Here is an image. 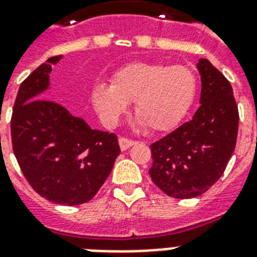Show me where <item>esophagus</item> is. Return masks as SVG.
<instances>
[{"label": "esophagus", "mask_w": 257, "mask_h": 257, "mask_svg": "<svg viewBox=\"0 0 257 257\" xmlns=\"http://www.w3.org/2000/svg\"><path fill=\"white\" fill-rule=\"evenodd\" d=\"M118 144H120L121 151H126V149L136 144V141L131 140V139H126V137H120V139H118Z\"/></svg>", "instance_id": "34e87169"}]
</instances>
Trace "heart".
<instances>
[{
  "mask_svg": "<svg viewBox=\"0 0 257 257\" xmlns=\"http://www.w3.org/2000/svg\"><path fill=\"white\" fill-rule=\"evenodd\" d=\"M197 92L195 72L184 65L136 61L112 74V84L96 82L90 101L106 126L118 122L135 102V114L149 129L175 128L191 109Z\"/></svg>",
  "mask_w": 257,
  "mask_h": 257,
  "instance_id": "b5f03b06",
  "label": "heart"
}]
</instances>
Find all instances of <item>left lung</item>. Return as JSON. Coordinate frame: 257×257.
I'll return each mask as SVG.
<instances>
[{
  "label": "left lung",
  "instance_id": "obj_1",
  "mask_svg": "<svg viewBox=\"0 0 257 257\" xmlns=\"http://www.w3.org/2000/svg\"><path fill=\"white\" fill-rule=\"evenodd\" d=\"M200 108L191 121L151 145L152 181L175 199L203 195L221 177L235 151L239 110L223 73L200 58Z\"/></svg>",
  "mask_w": 257,
  "mask_h": 257
}]
</instances>
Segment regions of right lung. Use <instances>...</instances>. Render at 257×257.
Masks as SVG:
<instances>
[{
    "label": "right lung",
    "instance_id": "right-lung-1",
    "mask_svg": "<svg viewBox=\"0 0 257 257\" xmlns=\"http://www.w3.org/2000/svg\"><path fill=\"white\" fill-rule=\"evenodd\" d=\"M48 58L18 89L12 114V144L22 173L38 195L61 205L94 197L120 155L114 133L92 129L56 101L45 100L52 66Z\"/></svg>",
    "mask_w": 257,
    "mask_h": 257
}]
</instances>
